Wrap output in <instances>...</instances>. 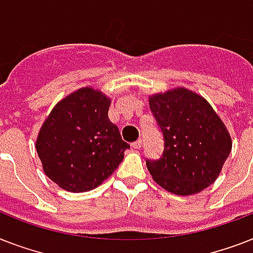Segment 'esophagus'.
I'll list each match as a JSON object with an SVG mask.
<instances>
[{
	"instance_id": "34e87169",
	"label": "esophagus",
	"mask_w": 253,
	"mask_h": 253,
	"mask_svg": "<svg viewBox=\"0 0 253 253\" xmlns=\"http://www.w3.org/2000/svg\"><path fill=\"white\" fill-rule=\"evenodd\" d=\"M142 146H143V140H142V139H138L136 142L132 143V147H134L135 150H140V148H142Z\"/></svg>"
}]
</instances>
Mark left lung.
<instances>
[{"label":"left lung","mask_w":253,"mask_h":253,"mask_svg":"<svg viewBox=\"0 0 253 253\" xmlns=\"http://www.w3.org/2000/svg\"><path fill=\"white\" fill-rule=\"evenodd\" d=\"M150 109L164 135V152L147 160L156 184L177 196H192L218 178L231 152L227 127L211 105L186 87L150 95Z\"/></svg>","instance_id":"1"}]
</instances>
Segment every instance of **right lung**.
Returning a JSON list of instances; mask_svg holds the SVG:
<instances>
[{"mask_svg": "<svg viewBox=\"0 0 253 253\" xmlns=\"http://www.w3.org/2000/svg\"><path fill=\"white\" fill-rule=\"evenodd\" d=\"M111 99L98 89H77L53 106L35 148L49 180L67 192L102 184L118 168L130 144L107 117Z\"/></svg>", "mask_w": 253, "mask_h": 253, "instance_id": "add662e5", "label": "right lung"}]
</instances>
